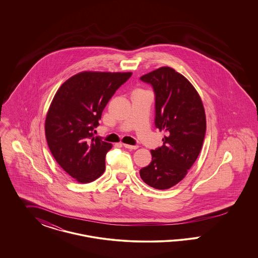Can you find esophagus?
<instances>
[{"instance_id": "esophagus-1", "label": "esophagus", "mask_w": 258, "mask_h": 258, "mask_svg": "<svg viewBox=\"0 0 258 258\" xmlns=\"http://www.w3.org/2000/svg\"><path fill=\"white\" fill-rule=\"evenodd\" d=\"M123 147L126 148V149H131V150H135V149H137L138 146H136V145H128V144H123Z\"/></svg>"}]
</instances>
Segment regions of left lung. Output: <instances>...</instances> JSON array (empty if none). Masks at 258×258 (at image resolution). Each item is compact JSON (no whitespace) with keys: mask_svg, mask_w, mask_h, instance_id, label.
I'll use <instances>...</instances> for the list:
<instances>
[{"mask_svg":"<svg viewBox=\"0 0 258 258\" xmlns=\"http://www.w3.org/2000/svg\"><path fill=\"white\" fill-rule=\"evenodd\" d=\"M140 79L154 88L155 124L165 135L139 173L148 185L167 189L181 182L197 160L206 133L205 110L196 88L172 68L161 67Z\"/></svg>","mask_w":258,"mask_h":258,"instance_id":"obj_1","label":"left lung"}]
</instances>
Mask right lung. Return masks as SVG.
I'll use <instances>...</instances> for the list:
<instances>
[{
    "instance_id": "1",
    "label": "right lung",
    "mask_w": 258,
    "mask_h": 258,
    "mask_svg": "<svg viewBox=\"0 0 258 258\" xmlns=\"http://www.w3.org/2000/svg\"><path fill=\"white\" fill-rule=\"evenodd\" d=\"M132 73L82 72L69 78L56 92L45 118L51 154L77 182L87 184L105 170L112 144L95 137L102 111Z\"/></svg>"
}]
</instances>
